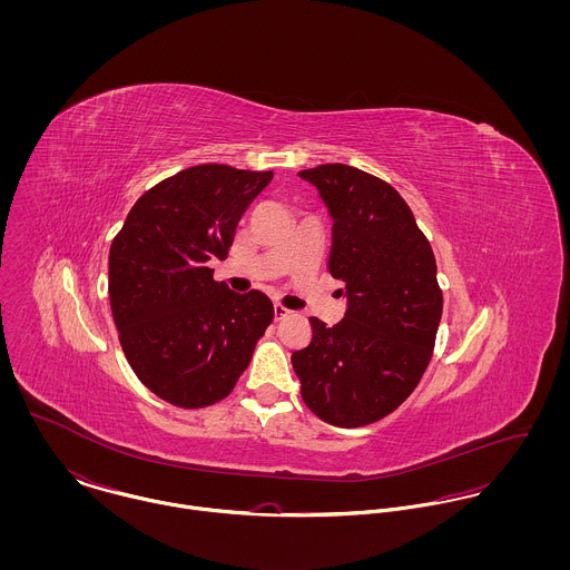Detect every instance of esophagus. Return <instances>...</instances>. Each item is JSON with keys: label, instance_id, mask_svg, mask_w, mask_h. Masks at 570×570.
Masks as SVG:
<instances>
[{"label": "esophagus", "instance_id": "1", "mask_svg": "<svg viewBox=\"0 0 570 570\" xmlns=\"http://www.w3.org/2000/svg\"><path fill=\"white\" fill-rule=\"evenodd\" d=\"M289 314H292V312H289L285 305H281V303L274 305V318H276V321H283V318H287Z\"/></svg>", "mask_w": 570, "mask_h": 570}]
</instances>
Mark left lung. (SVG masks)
I'll return each mask as SVG.
<instances>
[{"mask_svg":"<svg viewBox=\"0 0 570 570\" xmlns=\"http://www.w3.org/2000/svg\"><path fill=\"white\" fill-rule=\"evenodd\" d=\"M298 175L331 210L326 267L344 283L348 307L337 325L309 318L312 342L292 353V366L316 416L368 425L406 402L432 360L443 314L434 252L389 181L346 164Z\"/></svg>","mask_w":570,"mask_h":570,"instance_id":"1","label":"left lung"}]
</instances>
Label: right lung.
Segmentation results:
<instances>
[{"instance_id":"right-lung-1","label":"right lung","mask_w":570,"mask_h":570,"mask_svg":"<svg viewBox=\"0 0 570 570\" xmlns=\"http://www.w3.org/2000/svg\"><path fill=\"white\" fill-rule=\"evenodd\" d=\"M274 170L228 164L184 168L151 186L109 247V303L125 357L170 406L226 400L274 318L263 292L213 278L237 224Z\"/></svg>"}]
</instances>
